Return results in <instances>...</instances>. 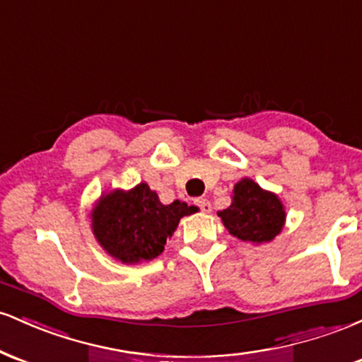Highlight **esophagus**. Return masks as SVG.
Segmentation results:
<instances>
[{
  "mask_svg": "<svg viewBox=\"0 0 362 362\" xmlns=\"http://www.w3.org/2000/svg\"><path fill=\"white\" fill-rule=\"evenodd\" d=\"M195 202H197V206L201 207L202 213L207 214V213H211V211H213V206H211V202L207 201V199H197Z\"/></svg>",
  "mask_w": 362,
  "mask_h": 362,
  "instance_id": "obj_1",
  "label": "esophagus"
}]
</instances>
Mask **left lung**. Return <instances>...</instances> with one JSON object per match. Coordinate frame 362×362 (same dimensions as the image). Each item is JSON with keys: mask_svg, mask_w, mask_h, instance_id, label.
I'll return each mask as SVG.
<instances>
[{"mask_svg": "<svg viewBox=\"0 0 362 362\" xmlns=\"http://www.w3.org/2000/svg\"><path fill=\"white\" fill-rule=\"evenodd\" d=\"M230 235L252 245L269 243L286 224V209L279 195L265 190L252 178L238 180L231 194V204L218 211Z\"/></svg>", "mask_w": 362, "mask_h": 362, "instance_id": "obj_1", "label": "left lung"}]
</instances>
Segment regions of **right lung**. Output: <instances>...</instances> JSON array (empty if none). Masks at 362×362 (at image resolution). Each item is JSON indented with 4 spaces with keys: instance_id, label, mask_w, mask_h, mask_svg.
Listing matches in <instances>:
<instances>
[{
    "instance_id": "right-lung-1",
    "label": "right lung",
    "mask_w": 362,
    "mask_h": 362,
    "mask_svg": "<svg viewBox=\"0 0 362 362\" xmlns=\"http://www.w3.org/2000/svg\"><path fill=\"white\" fill-rule=\"evenodd\" d=\"M194 213L197 207L182 201L163 204L141 182L129 190L103 192L91 207L90 221L95 240L112 259L136 265L161 255L180 219Z\"/></svg>"
}]
</instances>
